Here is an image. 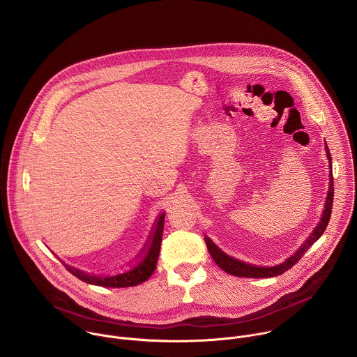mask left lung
Returning <instances> with one entry per match:
<instances>
[{"label":"left lung","instance_id":"left-lung-1","mask_svg":"<svg viewBox=\"0 0 357 357\" xmlns=\"http://www.w3.org/2000/svg\"><path fill=\"white\" fill-rule=\"evenodd\" d=\"M327 149V156L328 160L331 163V155L328 148ZM331 169V167H330ZM330 191L327 195V201H326V209L323 212V218L321 222L319 223V226L316 227V230L312 233V236L306 239V242L296 250V253H294V256H291L288 260H285L284 263L278 264V266H273V267H260V266H253L249 263H243L241 260H237L229 255H226L222 249H219L211 238L205 237L206 241V246L208 250L211 253V256L213 257V260L216 261V264L223 268L226 273L231 274V275H237V277H248V278H268V277H275L280 275L282 273H285L287 270H289L294 264H296L299 261V259L305 255V252L323 236V233L326 231L330 218H331V209H333V201H334V178L333 174L330 177Z\"/></svg>","mask_w":357,"mask_h":357}]
</instances>
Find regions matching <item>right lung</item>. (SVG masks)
<instances>
[{
  "label": "right lung",
  "instance_id": "obj_1",
  "mask_svg": "<svg viewBox=\"0 0 357 357\" xmlns=\"http://www.w3.org/2000/svg\"><path fill=\"white\" fill-rule=\"evenodd\" d=\"M163 223H165V213L159 215V218L155 222L153 230L149 236L148 243L144 248L142 253L139 255L138 260L130 266V268H126L116 274H89L82 270H77L75 267H66L69 273H72L79 280L100 285V287H109V288H124V287H134L144 281H146L155 267L159 257L160 250V242H162V234H163Z\"/></svg>",
  "mask_w": 357,
  "mask_h": 357
}]
</instances>
